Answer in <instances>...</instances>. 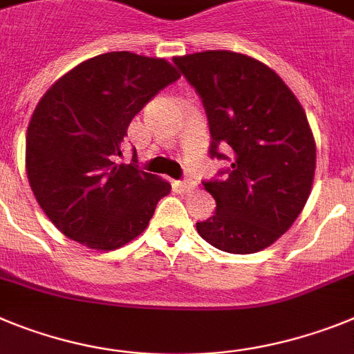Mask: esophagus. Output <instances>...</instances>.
<instances>
[{
    "instance_id": "obj_1",
    "label": "esophagus",
    "mask_w": 354,
    "mask_h": 354,
    "mask_svg": "<svg viewBox=\"0 0 354 354\" xmlns=\"http://www.w3.org/2000/svg\"><path fill=\"white\" fill-rule=\"evenodd\" d=\"M174 185H176V189L180 190V192H190V190L194 189V181H190V180L176 181Z\"/></svg>"
}]
</instances>
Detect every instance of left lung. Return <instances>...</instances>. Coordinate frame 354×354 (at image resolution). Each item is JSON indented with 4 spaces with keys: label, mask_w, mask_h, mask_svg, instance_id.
Instances as JSON below:
<instances>
[{
    "label": "left lung",
    "mask_w": 354,
    "mask_h": 354,
    "mask_svg": "<svg viewBox=\"0 0 354 354\" xmlns=\"http://www.w3.org/2000/svg\"><path fill=\"white\" fill-rule=\"evenodd\" d=\"M201 96L210 155L232 149L228 176L205 181L217 208L196 224L214 248L250 254L274 244L303 212L315 174V139L306 113L274 71L248 55L210 49L174 57Z\"/></svg>",
    "instance_id": "8db88e82"
}]
</instances>
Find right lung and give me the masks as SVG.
Returning <instances> with one entry per match:
<instances>
[{
    "label": "right lung",
    "instance_id": "obj_1",
    "mask_svg": "<svg viewBox=\"0 0 354 354\" xmlns=\"http://www.w3.org/2000/svg\"><path fill=\"white\" fill-rule=\"evenodd\" d=\"M180 78L165 58L110 51L46 91L26 131V174L48 219L71 241L112 251L147 228L169 181L115 164L131 119Z\"/></svg>",
    "mask_w": 354,
    "mask_h": 354
}]
</instances>
